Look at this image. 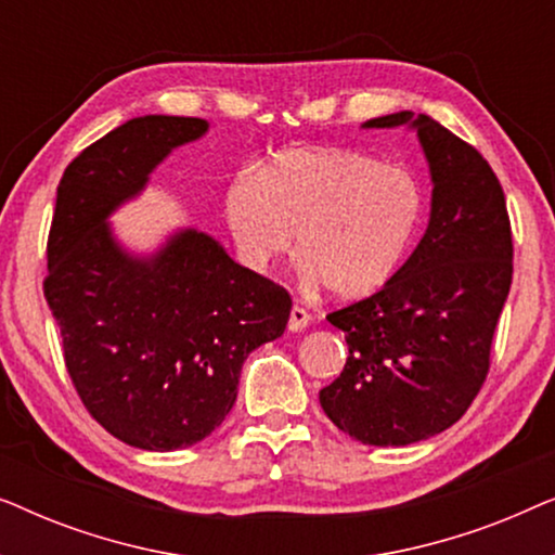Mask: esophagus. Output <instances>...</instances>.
Returning a JSON list of instances; mask_svg holds the SVG:
<instances>
[{"mask_svg":"<svg viewBox=\"0 0 555 555\" xmlns=\"http://www.w3.org/2000/svg\"><path fill=\"white\" fill-rule=\"evenodd\" d=\"M308 323H310V313H308V310L300 308V306H293V310H291V321H287V331L298 333V331L306 328Z\"/></svg>","mask_w":555,"mask_h":555,"instance_id":"obj_1","label":"esophagus"}]
</instances>
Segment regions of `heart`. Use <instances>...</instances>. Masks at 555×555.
Returning <instances> with one entry per match:
<instances>
[{
	"label": "heart",
	"mask_w": 555,
	"mask_h": 555,
	"mask_svg": "<svg viewBox=\"0 0 555 555\" xmlns=\"http://www.w3.org/2000/svg\"><path fill=\"white\" fill-rule=\"evenodd\" d=\"M422 209L412 173L344 149H285L224 194V222L247 268L283 260L295 234L306 275L338 298H363L397 272Z\"/></svg>",
	"instance_id": "heart-1"
}]
</instances>
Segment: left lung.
<instances>
[{
    "instance_id": "left-lung-1",
    "label": "left lung",
    "mask_w": 555,
    "mask_h": 555,
    "mask_svg": "<svg viewBox=\"0 0 555 555\" xmlns=\"http://www.w3.org/2000/svg\"><path fill=\"white\" fill-rule=\"evenodd\" d=\"M393 126L416 128L429 162V227L382 291L328 313L346 333L348 359L321 389L328 420L374 447L422 442L467 412L488 378L513 280L505 194L480 151L424 113L363 124Z\"/></svg>"
}]
</instances>
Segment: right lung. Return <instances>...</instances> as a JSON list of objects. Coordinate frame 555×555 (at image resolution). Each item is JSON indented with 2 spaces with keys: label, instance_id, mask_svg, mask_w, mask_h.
Listing matches in <instances>:
<instances>
[{
  "label": "right lung",
  "instance_id": "right-lung-1",
  "mask_svg": "<svg viewBox=\"0 0 555 555\" xmlns=\"http://www.w3.org/2000/svg\"><path fill=\"white\" fill-rule=\"evenodd\" d=\"M207 128L202 118H133L80 151L57 184L44 298L67 374L90 416L139 450L209 437L237 399L242 363L283 336L293 308L285 287L209 234L181 230L135 257L105 222L171 149Z\"/></svg>",
  "mask_w": 555,
  "mask_h": 555
}]
</instances>
